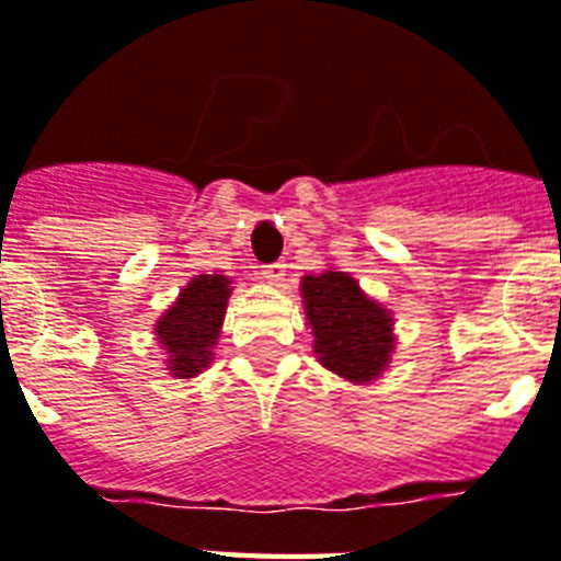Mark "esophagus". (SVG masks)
<instances>
[{"label":"esophagus","mask_w":561,"mask_h":561,"mask_svg":"<svg viewBox=\"0 0 561 561\" xmlns=\"http://www.w3.org/2000/svg\"><path fill=\"white\" fill-rule=\"evenodd\" d=\"M285 262H273V265H265V271H262V276H265L271 285H279L282 279H285Z\"/></svg>","instance_id":"34e87169"}]
</instances>
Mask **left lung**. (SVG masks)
<instances>
[{
	"instance_id": "obj_1",
	"label": "left lung",
	"mask_w": 561,
	"mask_h": 561,
	"mask_svg": "<svg viewBox=\"0 0 561 561\" xmlns=\"http://www.w3.org/2000/svg\"><path fill=\"white\" fill-rule=\"evenodd\" d=\"M299 288L322 366L359 386L383 375L394 352V320L383 305L334 267L302 276Z\"/></svg>"
}]
</instances>
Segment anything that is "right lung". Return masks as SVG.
Masks as SVG:
<instances>
[{
	"label": "right lung",
	"mask_w": 561,
	"mask_h": 561,
	"mask_svg": "<svg viewBox=\"0 0 561 561\" xmlns=\"http://www.w3.org/2000/svg\"><path fill=\"white\" fill-rule=\"evenodd\" d=\"M230 294L233 288L227 276L202 273L181 288L170 311L154 322V336L167 352V371L172 377L202 375L213 363Z\"/></svg>",
	"instance_id": "obj_1"
}]
</instances>
